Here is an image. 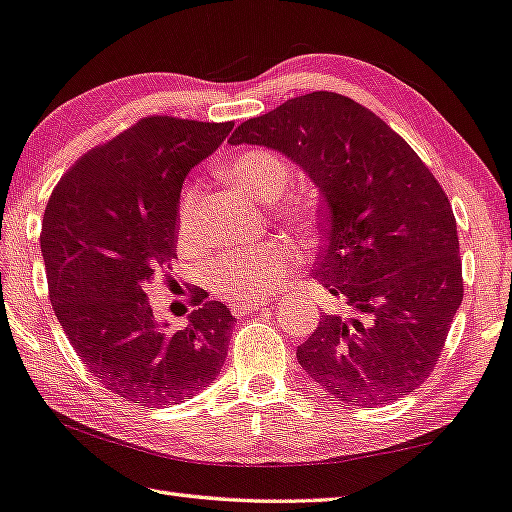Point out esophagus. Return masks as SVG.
Returning <instances> with one entry per match:
<instances>
[{
  "label": "esophagus",
  "mask_w": 512,
  "mask_h": 512,
  "mask_svg": "<svg viewBox=\"0 0 512 512\" xmlns=\"http://www.w3.org/2000/svg\"><path fill=\"white\" fill-rule=\"evenodd\" d=\"M264 305H266V301H242V303H233L231 312H233V316H244V314L261 310Z\"/></svg>",
  "instance_id": "34e87169"
}]
</instances>
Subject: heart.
<instances>
[{
  "mask_svg": "<svg viewBox=\"0 0 512 512\" xmlns=\"http://www.w3.org/2000/svg\"><path fill=\"white\" fill-rule=\"evenodd\" d=\"M227 178L261 202L277 200L290 187V168L275 152L251 150L237 157L227 170ZM198 185H189L176 213V237L181 246H192L198 237ZM281 216L296 229H310L316 209L310 200L292 196L283 202ZM301 255L283 240H268L248 248H237L213 259L207 272V288L231 303L261 299L275 292L283 279L299 266Z\"/></svg>",
  "mask_w": 512,
  "mask_h": 512,
  "instance_id": "heart-1",
  "label": "heart"
}]
</instances>
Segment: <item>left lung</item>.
<instances>
[{
  "label": "left lung",
  "instance_id": "obj_1",
  "mask_svg": "<svg viewBox=\"0 0 512 512\" xmlns=\"http://www.w3.org/2000/svg\"><path fill=\"white\" fill-rule=\"evenodd\" d=\"M312 178L325 205L314 279L344 314H323L296 358L338 401L373 408L417 390L462 303L456 218L406 139L347 95L314 91L235 128Z\"/></svg>",
  "mask_w": 512,
  "mask_h": 512
}]
</instances>
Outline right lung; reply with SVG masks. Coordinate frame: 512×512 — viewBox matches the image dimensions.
<instances>
[{
	"label": "right lung",
	"mask_w": 512,
	"mask_h": 512,
	"mask_svg": "<svg viewBox=\"0 0 512 512\" xmlns=\"http://www.w3.org/2000/svg\"><path fill=\"white\" fill-rule=\"evenodd\" d=\"M233 122L150 115L71 165L47 200L41 253L54 314L89 373L146 408L174 406L213 384L235 325L229 307L202 301L168 334L148 283L176 257V213L187 172Z\"/></svg>",
	"instance_id": "add662e5"
}]
</instances>
